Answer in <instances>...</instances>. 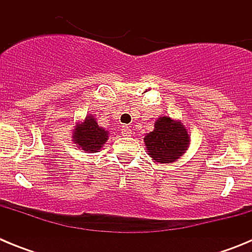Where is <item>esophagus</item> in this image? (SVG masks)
<instances>
[{
    "mask_svg": "<svg viewBox=\"0 0 252 252\" xmlns=\"http://www.w3.org/2000/svg\"><path fill=\"white\" fill-rule=\"evenodd\" d=\"M121 133H122V136H131L132 131H131V128L128 127V126H122Z\"/></svg>",
    "mask_w": 252,
    "mask_h": 252,
    "instance_id": "esophagus-1",
    "label": "esophagus"
}]
</instances>
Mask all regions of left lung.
<instances>
[{
    "instance_id": "obj_1",
    "label": "left lung",
    "mask_w": 252,
    "mask_h": 252,
    "mask_svg": "<svg viewBox=\"0 0 252 252\" xmlns=\"http://www.w3.org/2000/svg\"><path fill=\"white\" fill-rule=\"evenodd\" d=\"M149 155L157 162H171L186 153L189 144L187 130L180 122L164 116L144 139Z\"/></svg>"
}]
</instances>
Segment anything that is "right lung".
<instances>
[{
	"label": "right lung",
	"mask_w": 252,
	"mask_h": 252,
	"mask_svg": "<svg viewBox=\"0 0 252 252\" xmlns=\"http://www.w3.org/2000/svg\"><path fill=\"white\" fill-rule=\"evenodd\" d=\"M108 132L99 127L93 116H87L82 125H78L73 132L74 142L82 150L97 153L108 140Z\"/></svg>",
	"instance_id": "obj_1"
}]
</instances>
